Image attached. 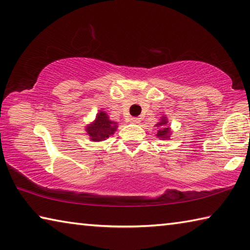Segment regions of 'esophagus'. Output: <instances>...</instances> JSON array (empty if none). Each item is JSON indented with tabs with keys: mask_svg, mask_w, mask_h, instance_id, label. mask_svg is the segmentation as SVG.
<instances>
[{
	"mask_svg": "<svg viewBox=\"0 0 250 250\" xmlns=\"http://www.w3.org/2000/svg\"><path fill=\"white\" fill-rule=\"evenodd\" d=\"M130 121H131V122H132V124H140V121H141V119H140V118L133 117V118H131V119H130Z\"/></svg>",
	"mask_w": 250,
	"mask_h": 250,
	"instance_id": "34e87169",
	"label": "esophagus"
}]
</instances>
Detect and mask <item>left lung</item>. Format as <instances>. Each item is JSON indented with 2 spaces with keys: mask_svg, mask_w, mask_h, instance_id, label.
I'll list each match as a JSON object with an SVG mask.
<instances>
[{
  "mask_svg": "<svg viewBox=\"0 0 250 250\" xmlns=\"http://www.w3.org/2000/svg\"><path fill=\"white\" fill-rule=\"evenodd\" d=\"M156 126H158V133H156V137L162 139V140H168L171 135V129L170 126L167 125V117H162L160 119V122L156 124Z\"/></svg>",
  "mask_w": 250,
  "mask_h": 250,
  "instance_id": "1",
  "label": "left lung"
}]
</instances>
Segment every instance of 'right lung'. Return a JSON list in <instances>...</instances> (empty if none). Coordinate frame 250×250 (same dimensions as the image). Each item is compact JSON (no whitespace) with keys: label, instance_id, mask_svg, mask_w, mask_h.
Returning a JSON list of instances; mask_svg holds the SVG:
<instances>
[{"label":"right lung","instance_id":"right-lung-1","mask_svg":"<svg viewBox=\"0 0 250 250\" xmlns=\"http://www.w3.org/2000/svg\"><path fill=\"white\" fill-rule=\"evenodd\" d=\"M118 128L117 122H113L109 119V117L104 111H99L96 116L94 122L87 125L86 131L90 137L91 141L99 142L108 139L110 135L116 132Z\"/></svg>","mask_w":250,"mask_h":250}]
</instances>
